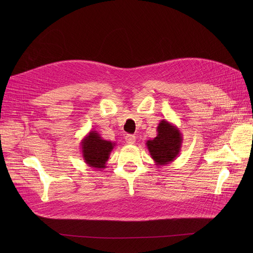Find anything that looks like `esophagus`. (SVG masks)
I'll return each mask as SVG.
<instances>
[{
  "label": "esophagus",
  "instance_id": "34e87169",
  "mask_svg": "<svg viewBox=\"0 0 253 253\" xmlns=\"http://www.w3.org/2000/svg\"><path fill=\"white\" fill-rule=\"evenodd\" d=\"M125 140L128 144H133L136 141V137L135 135H132V134H128L125 136Z\"/></svg>",
  "mask_w": 253,
  "mask_h": 253
}]
</instances>
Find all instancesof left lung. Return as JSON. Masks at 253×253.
I'll use <instances>...</instances> for the list:
<instances>
[{"label":"left lung","mask_w":253,"mask_h":253,"mask_svg":"<svg viewBox=\"0 0 253 253\" xmlns=\"http://www.w3.org/2000/svg\"><path fill=\"white\" fill-rule=\"evenodd\" d=\"M158 134L154 139H149L145 145L157 166H165L173 162L179 155L182 134L180 130L167 120L163 119L157 127Z\"/></svg>","instance_id":"left-lung-1"}]
</instances>
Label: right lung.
<instances>
[{"instance_id": "1", "label": "right lung", "mask_w": 253, "mask_h": 253, "mask_svg": "<svg viewBox=\"0 0 253 253\" xmlns=\"http://www.w3.org/2000/svg\"><path fill=\"white\" fill-rule=\"evenodd\" d=\"M115 145V142L103 139L97 131L91 130L81 141L84 162L92 168L104 169Z\"/></svg>"}]
</instances>
